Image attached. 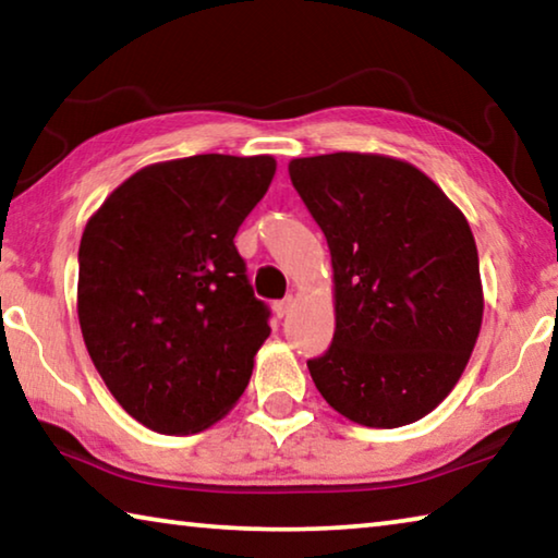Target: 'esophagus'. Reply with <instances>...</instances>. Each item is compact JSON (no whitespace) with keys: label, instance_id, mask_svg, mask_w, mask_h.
Instances as JSON below:
<instances>
[{"label":"esophagus","instance_id":"esophagus-1","mask_svg":"<svg viewBox=\"0 0 558 558\" xmlns=\"http://www.w3.org/2000/svg\"><path fill=\"white\" fill-rule=\"evenodd\" d=\"M272 310H276L278 317H288V315L292 313V310H295V298L288 295L286 300H278L276 305H272Z\"/></svg>","mask_w":558,"mask_h":558}]
</instances>
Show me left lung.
Here are the masks:
<instances>
[{"mask_svg":"<svg viewBox=\"0 0 558 558\" xmlns=\"http://www.w3.org/2000/svg\"><path fill=\"white\" fill-rule=\"evenodd\" d=\"M288 172L335 270V337L307 362L310 376L349 421L409 426L452 391L483 325L468 219L433 179L393 157H302Z\"/></svg>","mask_w":558,"mask_h":558,"instance_id":"obj_1","label":"left lung"}]
</instances>
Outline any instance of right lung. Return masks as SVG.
<instances>
[{
  "instance_id": "add662e5",
  "label": "right lung",
  "mask_w": 558,
  "mask_h": 558,
  "mask_svg": "<svg viewBox=\"0 0 558 558\" xmlns=\"http://www.w3.org/2000/svg\"><path fill=\"white\" fill-rule=\"evenodd\" d=\"M272 174L270 155L149 165L86 223L81 332L110 393L143 426L199 433L248 386L270 310L233 239Z\"/></svg>"
}]
</instances>
